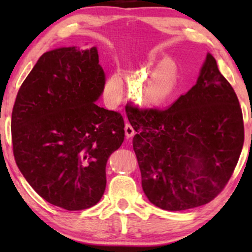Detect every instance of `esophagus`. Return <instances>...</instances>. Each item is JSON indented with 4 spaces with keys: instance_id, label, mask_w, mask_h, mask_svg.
<instances>
[{
    "instance_id": "esophagus-1",
    "label": "esophagus",
    "mask_w": 252,
    "mask_h": 252,
    "mask_svg": "<svg viewBox=\"0 0 252 252\" xmlns=\"http://www.w3.org/2000/svg\"><path fill=\"white\" fill-rule=\"evenodd\" d=\"M125 131H126V136L127 139L132 138L135 134V131L133 129V126H132L130 123H126V126H125Z\"/></svg>"
}]
</instances>
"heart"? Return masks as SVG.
<instances>
[{
	"label": "heart",
	"mask_w": 252,
	"mask_h": 252,
	"mask_svg": "<svg viewBox=\"0 0 252 252\" xmlns=\"http://www.w3.org/2000/svg\"><path fill=\"white\" fill-rule=\"evenodd\" d=\"M173 84V72L169 61L161 62L152 72L150 78L142 89V101L146 104H158L171 94ZM121 76L114 73L110 76L105 84V93L109 99H116L122 90Z\"/></svg>",
	"instance_id": "b5f03b06"
}]
</instances>
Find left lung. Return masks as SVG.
<instances>
[{
	"label": "left lung",
	"instance_id": "obj_1",
	"mask_svg": "<svg viewBox=\"0 0 252 252\" xmlns=\"http://www.w3.org/2000/svg\"><path fill=\"white\" fill-rule=\"evenodd\" d=\"M142 189L155 206L180 211L215 199L231 178L245 140L236 92L207 54L197 83L169 109L130 111Z\"/></svg>",
	"mask_w": 252,
	"mask_h": 252
}]
</instances>
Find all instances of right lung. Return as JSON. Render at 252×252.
Wrapping results in <instances>:
<instances>
[{
  "mask_svg": "<svg viewBox=\"0 0 252 252\" xmlns=\"http://www.w3.org/2000/svg\"><path fill=\"white\" fill-rule=\"evenodd\" d=\"M105 74L95 46L41 55L12 111L16 164L34 191L70 211L91 208L106 186L109 157L125 140V121L96 105Z\"/></svg>",
  "mask_w": 252,
  "mask_h": 252,
  "instance_id": "obj_1",
  "label": "right lung"
}]
</instances>
